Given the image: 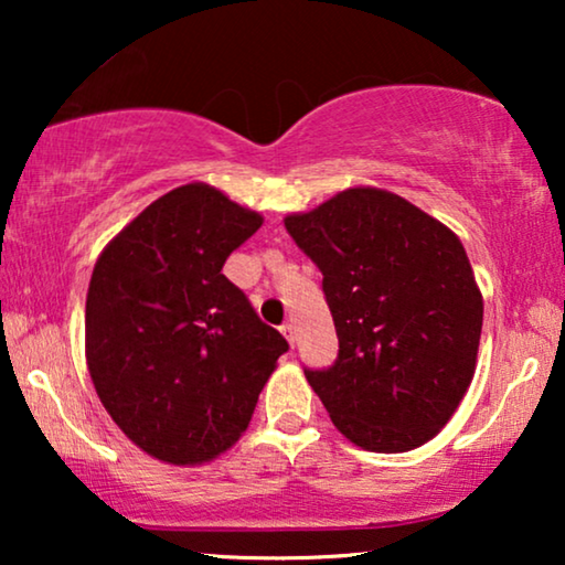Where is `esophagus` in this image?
Listing matches in <instances>:
<instances>
[{
	"label": "esophagus",
	"mask_w": 565,
	"mask_h": 565,
	"mask_svg": "<svg viewBox=\"0 0 565 565\" xmlns=\"http://www.w3.org/2000/svg\"><path fill=\"white\" fill-rule=\"evenodd\" d=\"M282 334H285V339H288L290 344H296V339H298V334H296V327H292V323L288 321V323H282Z\"/></svg>",
	"instance_id": "34e87169"
}]
</instances>
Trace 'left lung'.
Wrapping results in <instances>:
<instances>
[{
    "instance_id": "1",
    "label": "left lung",
    "mask_w": 565,
    "mask_h": 565,
    "mask_svg": "<svg viewBox=\"0 0 565 565\" xmlns=\"http://www.w3.org/2000/svg\"><path fill=\"white\" fill-rule=\"evenodd\" d=\"M285 228L323 275L339 358L306 370L362 450L406 452L452 419L476 373L483 296L460 238L381 188L337 192Z\"/></svg>"
}]
</instances>
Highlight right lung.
<instances>
[{"instance_id": "right-lung-1", "label": "right lung", "mask_w": 565, "mask_h": 565, "mask_svg": "<svg viewBox=\"0 0 565 565\" xmlns=\"http://www.w3.org/2000/svg\"><path fill=\"white\" fill-rule=\"evenodd\" d=\"M262 215L190 182L136 215L92 269L84 354L107 414L169 466H200L249 427L282 334L221 273Z\"/></svg>"}]
</instances>
